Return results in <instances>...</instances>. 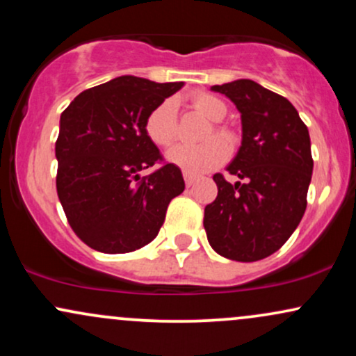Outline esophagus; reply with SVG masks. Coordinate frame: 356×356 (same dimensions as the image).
Masks as SVG:
<instances>
[{
    "label": "esophagus",
    "instance_id": "34e87169",
    "mask_svg": "<svg viewBox=\"0 0 356 356\" xmlns=\"http://www.w3.org/2000/svg\"><path fill=\"white\" fill-rule=\"evenodd\" d=\"M184 181H186V186H187V187L194 186L195 175H192V174H189V172H184Z\"/></svg>",
    "mask_w": 356,
    "mask_h": 356
}]
</instances>
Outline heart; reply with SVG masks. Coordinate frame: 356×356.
Returning <instances> with one entry per match:
<instances>
[{"label": "heart", "instance_id": "1", "mask_svg": "<svg viewBox=\"0 0 356 356\" xmlns=\"http://www.w3.org/2000/svg\"><path fill=\"white\" fill-rule=\"evenodd\" d=\"M192 107L195 112L209 118L214 122L211 130H207L206 138L201 145H189L179 144L172 147L167 152V159L170 164L177 165L184 172L189 174H202L207 170L216 169L227 159V147L222 144L224 141L227 145L234 144L236 137L234 132L227 125L220 124L227 113L226 102L220 100L219 97L212 95L207 92H197L191 97ZM145 134L155 145L169 147L175 142L179 136V122H177V105L172 99L164 102L150 110V113L145 118ZM214 136L220 138L223 141H216Z\"/></svg>", "mask_w": 356, "mask_h": 356}]
</instances>
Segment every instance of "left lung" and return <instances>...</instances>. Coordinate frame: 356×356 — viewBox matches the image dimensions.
I'll use <instances>...</instances> for the list:
<instances>
[{
	"label": "left lung",
	"instance_id": "left-lung-1",
	"mask_svg": "<svg viewBox=\"0 0 356 356\" xmlns=\"http://www.w3.org/2000/svg\"><path fill=\"white\" fill-rule=\"evenodd\" d=\"M241 112L243 142L227 172L214 174L218 197L204 209L207 241L232 261H259L295 232L306 211L313 157L308 127L291 102L252 80L214 85Z\"/></svg>",
	"mask_w": 356,
	"mask_h": 356
}]
</instances>
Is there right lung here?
Segmentation results:
<instances>
[{
  "label": "right lung",
  "mask_w": 356,
  "mask_h": 356,
  "mask_svg": "<svg viewBox=\"0 0 356 356\" xmlns=\"http://www.w3.org/2000/svg\"><path fill=\"white\" fill-rule=\"evenodd\" d=\"M182 81L118 76L85 90L60 117L56 192L68 224L87 246L122 254L159 234L165 211L182 194V172L147 137L145 118ZM161 163L152 175L138 172Z\"/></svg>",
  "instance_id": "add662e5"
}]
</instances>
